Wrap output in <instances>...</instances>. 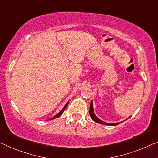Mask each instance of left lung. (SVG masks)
<instances>
[{"instance_id":"obj_1","label":"left lung","mask_w":158,"mask_h":158,"mask_svg":"<svg viewBox=\"0 0 158 158\" xmlns=\"http://www.w3.org/2000/svg\"><path fill=\"white\" fill-rule=\"evenodd\" d=\"M89 114H90V116L91 118V119L93 120L94 121L98 123H101V124H104V125H109V126H116V125L119 124L120 123H106L104 121H102V120L98 119L97 117L95 116L94 112V109H93V102H91V106H90V109H89Z\"/></svg>"}]
</instances>
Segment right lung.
Segmentation results:
<instances>
[{"mask_svg":"<svg viewBox=\"0 0 158 158\" xmlns=\"http://www.w3.org/2000/svg\"><path fill=\"white\" fill-rule=\"evenodd\" d=\"M68 103H69V102H67V104H66V105L64 106V108H63V109H62V110H61V111H60V113H59V114H56V116H54V117H52V118H51V119H49V120H52V119H55V118H57V117H59V116H61V115H62V114H63V112H64V110L66 109V107H67V104H68Z\"/></svg>","mask_w":158,"mask_h":158,"instance_id":"1","label":"right lung"}]
</instances>
